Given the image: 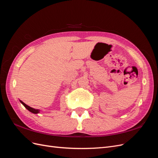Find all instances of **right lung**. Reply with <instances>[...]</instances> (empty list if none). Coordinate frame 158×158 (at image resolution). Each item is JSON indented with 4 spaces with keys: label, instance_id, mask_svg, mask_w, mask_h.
Returning a JSON list of instances; mask_svg holds the SVG:
<instances>
[{
    "label": "right lung",
    "instance_id": "add662e5",
    "mask_svg": "<svg viewBox=\"0 0 158 158\" xmlns=\"http://www.w3.org/2000/svg\"><path fill=\"white\" fill-rule=\"evenodd\" d=\"M20 103L23 105V106H24L28 111H30L31 113H34V114H37V113H40V110H39V109H33V108H32V107H30V106H27V105L26 104V103H23V102H22L21 100H20Z\"/></svg>",
    "mask_w": 158,
    "mask_h": 158
}]
</instances>
